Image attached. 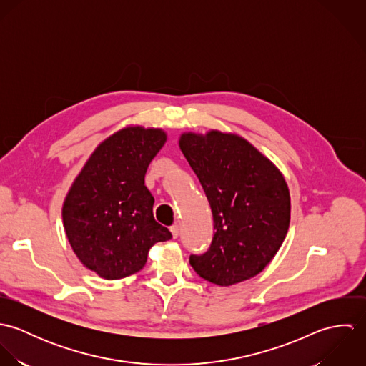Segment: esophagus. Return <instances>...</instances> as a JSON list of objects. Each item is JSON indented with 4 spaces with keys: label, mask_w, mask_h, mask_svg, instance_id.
Here are the masks:
<instances>
[{
    "label": "esophagus",
    "mask_w": 366,
    "mask_h": 366,
    "mask_svg": "<svg viewBox=\"0 0 366 366\" xmlns=\"http://www.w3.org/2000/svg\"><path fill=\"white\" fill-rule=\"evenodd\" d=\"M170 232H172V237L176 239V238L179 237V234H180L179 225H172V227H170Z\"/></svg>",
    "instance_id": "obj_1"
}]
</instances>
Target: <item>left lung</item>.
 I'll return each mask as SVG.
<instances>
[{
    "mask_svg": "<svg viewBox=\"0 0 366 366\" xmlns=\"http://www.w3.org/2000/svg\"><path fill=\"white\" fill-rule=\"evenodd\" d=\"M179 147L197 174L214 219L209 251L192 255L199 276L229 286L261 273L290 224V194L280 170L235 134L184 132Z\"/></svg>",
    "mask_w": 366,
    "mask_h": 366,
    "instance_id": "1",
    "label": "left lung"
}]
</instances>
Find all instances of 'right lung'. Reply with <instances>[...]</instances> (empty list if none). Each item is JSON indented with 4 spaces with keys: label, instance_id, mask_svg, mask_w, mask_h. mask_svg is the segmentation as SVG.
<instances>
[{
    "label": "right lung",
    "instance_id": "1",
    "mask_svg": "<svg viewBox=\"0 0 366 366\" xmlns=\"http://www.w3.org/2000/svg\"><path fill=\"white\" fill-rule=\"evenodd\" d=\"M160 128H122L104 139L74 179L61 209L73 252L107 280L139 272L149 249L172 238L154 218L145 186L149 163L166 142Z\"/></svg>",
    "mask_w": 366,
    "mask_h": 366
}]
</instances>
